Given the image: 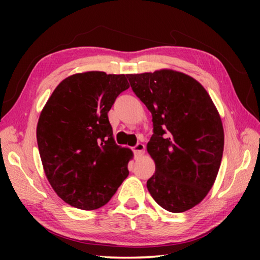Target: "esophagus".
<instances>
[{"label": "esophagus", "mask_w": 260, "mask_h": 260, "mask_svg": "<svg viewBox=\"0 0 260 260\" xmlns=\"http://www.w3.org/2000/svg\"><path fill=\"white\" fill-rule=\"evenodd\" d=\"M133 151H134L135 155H138V156L143 155V153H144V144H142V143L135 144V147H133Z\"/></svg>", "instance_id": "34e87169"}]
</instances>
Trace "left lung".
Returning <instances> with one entry per match:
<instances>
[{
	"instance_id": "obj_1",
	"label": "left lung",
	"mask_w": 260,
	"mask_h": 260,
	"mask_svg": "<svg viewBox=\"0 0 260 260\" xmlns=\"http://www.w3.org/2000/svg\"><path fill=\"white\" fill-rule=\"evenodd\" d=\"M135 95L151 112L148 152L156 171L147 181L152 199L170 212L201 203L217 178L223 128L208 91L173 70L126 74Z\"/></svg>"
}]
</instances>
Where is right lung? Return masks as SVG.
<instances>
[{
	"label": "right lung",
	"mask_w": 260,
	"mask_h": 260,
	"mask_svg": "<svg viewBox=\"0 0 260 260\" xmlns=\"http://www.w3.org/2000/svg\"><path fill=\"white\" fill-rule=\"evenodd\" d=\"M129 83L125 74L90 71L64 79L40 114L37 140L43 170L65 203L96 210L128 175L133 152L117 146L108 112Z\"/></svg>",
	"instance_id": "1"
}]
</instances>
